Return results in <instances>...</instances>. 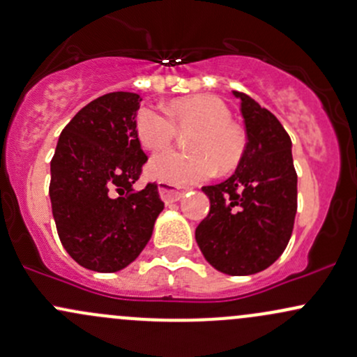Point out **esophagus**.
Listing matches in <instances>:
<instances>
[{"instance_id": "34e87169", "label": "esophagus", "mask_w": 357, "mask_h": 357, "mask_svg": "<svg viewBox=\"0 0 357 357\" xmlns=\"http://www.w3.org/2000/svg\"><path fill=\"white\" fill-rule=\"evenodd\" d=\"M158 192H160V197H162L163 202H177L182 199L183 195V190L177 189V187L174 185H168V183H160L158 185Z\"/></svg>"}]
</instances>
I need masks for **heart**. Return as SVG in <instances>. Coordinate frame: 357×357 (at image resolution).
Here are the masks:
<instances>
[{"instance_id": "heart-1", "label": "heart", "mask_w": 357, "mask_h": 357, "mask_svg": "<svg viewBox=\"0 0 357 357\" xmlns=\"http://www.w3.org/2000/svg\"><path fill=\"white\" fill-rule=\"evenodd\" d=\"M168 119L151 107L136 116V134L143 148L158 151L174 141L175 131L192 132L185 141L189 153L163 151L146 165L149 178L170 185H190L216 172L228 174L238 167L247 149V134L231 122V112L213 95H194L170 102Z\"/></svg>"}]
</instances>
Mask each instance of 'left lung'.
Wrapping results in <instances>:
<instances>
[{
    "label": "left lung",
    "instance_id": "1",
    "mask_svg": "<svg viewBox=\"0 0 357 357\" xmlns=\"http://www.w3.org/2000/svg\"><path fill=\"white\" fill-rule=\"evenodd\" d=\"M233 95L240 98L247 149L231 177L202 187L211 208L195 228V241L216 271L250 275L284 252L296 216L298 177L281 122L248 95Z\"/></svg>",
    "mask_w": 357,
    "mask_h": 357
}]
</instances>
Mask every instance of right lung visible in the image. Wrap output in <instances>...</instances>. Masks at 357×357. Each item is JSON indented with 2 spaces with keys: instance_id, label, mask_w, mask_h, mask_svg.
I'll list each match as a JSON object with an SVG mask.
<instances>
[{
  "instance_id": "add662e5",
  "label": "right lung",
  "mask_w": 357,
  "mask_h": 357,
  "mask_svg": "<svg viewBox=\"0 0 357 357\" xmlns=\"http://www.w3.org/2000/svg\"><path fill=\"white\" fill-rule=\"evenodd\" d=\"M143 98L102 95L63 129L51 162L49 197L57 235L76 262L117 272L139 257L165 204L158 185L134 190L146 155L136 134Z\"/></svg>"
}]
</instances>
